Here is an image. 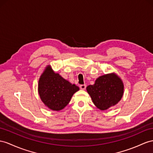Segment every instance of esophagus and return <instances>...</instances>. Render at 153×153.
Segmentation results:
<instances>
[{
    "mask_svg": "<svg viewBox=\"0 0 153 153\" xmlns=\"http://www.w3.org/2000/svg\"><path fill=\"white\" fill-rule=\"evenodd\" d=\"M86 87H87V85H80V88L81 90H85Z\"/></svg>",
    "mask_w": 153,
    "mask_h": 153,
    "instance_id": "esophagus-1",
    "label": "esophagus"
}]
</instances>
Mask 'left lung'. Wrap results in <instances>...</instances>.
<instances>
[{
  "mask_svg": "<svg viewBox=\"0 0 153 153\" xmlns=\"http://www.w3.org/2000/svg\"><path fill=\"white\" fill-rule=\"evenodd\" d=\"M87 91L92 102L101 111L107 110L114 106L122 98L124 85L115 73L100 76L93 85H88Z\"/></svg>",
  "mask_w": 153,
  "mask_h": 153,
  "instance_id": "8db88e82",
  "label": "left lung"
}]
</instances>
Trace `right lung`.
Wrapping results in <instances>:
<instances>
[{
	"label": "right lung",
	"mask_w": 153,
	"mask_h": 153,
	"mask_svg": "<svg viewBox=\"0 0 153 153\" xmlns=\"http://www.w3.org/2000/svg\"><path fill=\"white\" fill-rule=\"evenodd\" d=\"M79 90L56 73L50 65L46 66L39 80L38 92L45 106L54 111L63 109L74 93Z\"/></svg>",
	"instance_id": "obj_1"
}]
</instances>
